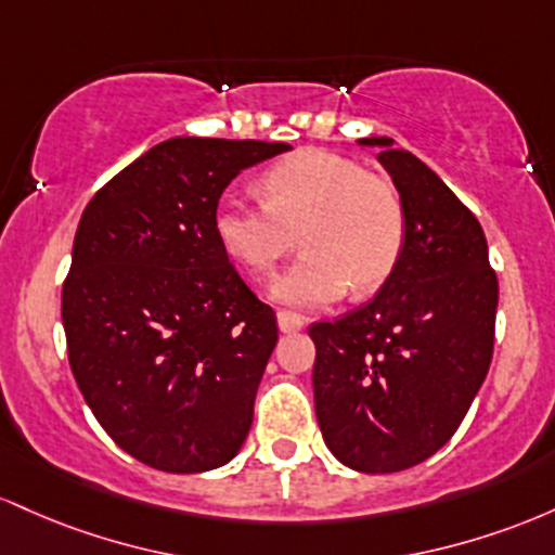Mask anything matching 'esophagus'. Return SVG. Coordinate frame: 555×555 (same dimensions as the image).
I'll list each match as a JSON object with an SVG mask.
<instances>
[{
    "mask_svg": "<svg viewBox=\"0 0 555 555\" xmlns=\"http://www.w3.org/2000/svg\"><path fill=\"white\" fill-rule=\"evenodd\" d=\"M278 327L280 333H298L304 330V320L294 311H278Z\"/></svg>",
    "mask_w": 555,
    "mask_h": 555,
    "instance_id": "34e87169",
    "label": "esophagus"
}]
</instances>
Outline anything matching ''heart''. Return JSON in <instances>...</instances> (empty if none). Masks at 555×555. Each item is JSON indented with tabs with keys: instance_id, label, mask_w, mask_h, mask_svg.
<instances>
[{
	"instance_id": "b5f03b06",
	"label": "heart",
	"mask_w": 555,
	"mask_h": 555,
	"mask_svg": "<svg viewBox=\"0 0 555 555\" xmlns=\"http://www.w3.org/2000/svg\"><path fill=\"white\" fill-rule=\"evenodd\" d=\"M259 189L264 202H217L215 235L230 259L264 275L298 233L304 254L272 280L275 301L325 309L348 288L372 294L393 275L406 244V207L393 183L340 154L307 152L272 167Z\"/></svg>"
}]
</instances>
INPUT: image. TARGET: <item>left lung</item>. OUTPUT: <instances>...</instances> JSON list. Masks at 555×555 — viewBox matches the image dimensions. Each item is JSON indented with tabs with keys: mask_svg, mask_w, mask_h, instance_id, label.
I'll use <instances>...</instances> for the list:
<instances>
[{
	"mask_svg": "<svg viewBox=\"0 0 555 555\" xmlns=\"http://www.w3.org/2000/svg\"><path fill=\"white\" fill-rule=\"evenodd\" d=\"M406 207V244L366 307L309 327L314 409L340 464L388 475L440 451L493 359L498 278L477 217L414 154L372 135Z\"/></svg>",
	"mask_w": 555,
	"mask_h": 555,
	"instance_id": "obj_1",
	"label": "left lung"
}]
</instances>
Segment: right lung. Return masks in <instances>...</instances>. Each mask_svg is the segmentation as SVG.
<instances>
[{
	"mask_svg": "<svg viewBox=\"0 0 555 555\" xmlns=\"http://www.w3.org/2000/svg\"><path fill=\"white\" fill-rule=\"evenodd\" d=\"M288 143L176 135L91 198L62 285L80 393L122 451L176 475L228 464L254 422L275 311L230 264L215 209Z\"/></svg>",
	"mask_w": 555,
	"mask_h": 555,
	"instance_id": "right-lung-1",
	"label": "right lung"
}]
</instances>
